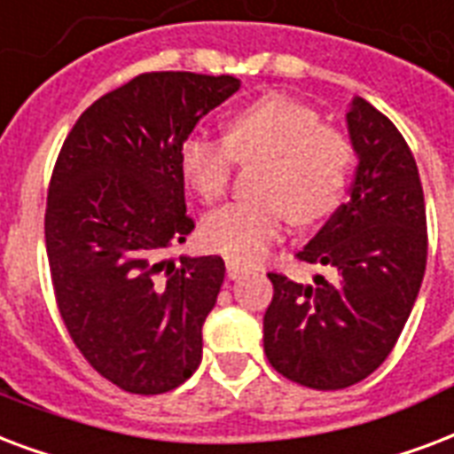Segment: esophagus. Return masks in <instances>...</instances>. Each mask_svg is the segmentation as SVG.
Here are the masks:
<instances>
[{
    "mask_svg": "<svg viewBox=\"0 0 454 454\" xmlns=\"http://www.w3.org/2000/svg\"><path fill=\"white\" fill-rule=\"evenodd\" d=\"M250 271L247 266H242L240 262H233V259H228L226 262V273H228V278H240V276H245V273Z\"/></svg>",
    "mask_w": 454,
    "mask_h": 454,
    "instance_id": "34e87169",
    "label": "esophagus"
}]
</instances>
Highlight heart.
I'll return each mask as SVG.
<instances>
[{
  "mask_svg": "<svg viewBox=\"0 0 454 454\" xmlns=\"http://www.w3.org/2000/svg\"><path fill=\"white\" fill-rule=\"evenodd\" d=\"M264 157L257 178L262 197L238 200L207 216L204 242L250 264L269 252L293 219L311 226L340 207L352 168V145L321 123L309 104L266 95L228 116L226 140L190 135L181 147V173L204 202L226 195L235 161Z\"/></svg>",
  "mask_w": 454,
  "mask_h": 454,
  "instance_id": "obj_1",
  "label": "heart"
}]
</instances>
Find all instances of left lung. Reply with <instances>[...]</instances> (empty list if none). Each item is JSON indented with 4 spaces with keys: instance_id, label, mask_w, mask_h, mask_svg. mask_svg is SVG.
Here are the masks:
<instances>
[{
    "instance_id": "obj_1",
    "label": "left lung",
    "mask_w": 454,
    "mask_h": 454,
    "mask_svg": "<svg viewBox=\"0 0 454 454\" xmlns=\"http://www.w3.org/2000/svg\"><path fill=\"white\" fill-rule=\"evenodd\" d=\"M348 130L357 152L350 200L295 254L333 266L314 286L269 273V364L293 383L342 390L379 369L395 348L427 271V207L419 168L393 121L355 97Z\"/></svg>"
}]
</instances>
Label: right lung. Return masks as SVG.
Wrapping results in <instances>:
<instances>
[{"label":"right lung","mask_w":454,"mask_h":454,"mask_svg":"<svg viewBox=\"0 0 454 454\" xmlns=\"http://www.w3.org/2000/svg\"><path fill=\"white\" fill-rule=\"evenodd\" d=\"M238 88L233 75H135L88 106L59 152L44 209L59 314L90 366L126 393H168L202 362L226 266L168 257L195 228L178 157Z\"/></svg>","instance_id":"right-lung-1"}]
</instances>
